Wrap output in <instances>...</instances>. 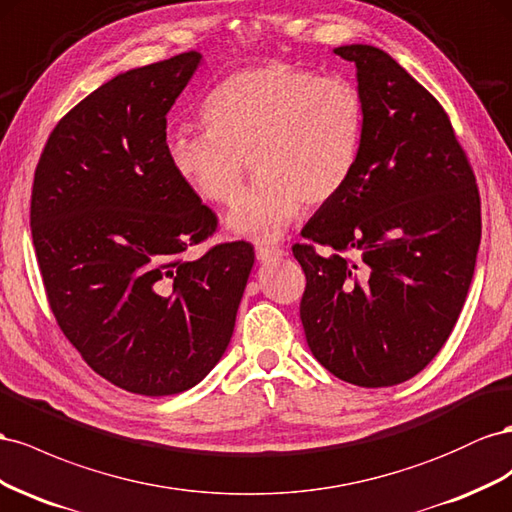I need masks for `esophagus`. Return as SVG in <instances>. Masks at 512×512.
Instances as JSON below:
<instances>
[{"instance_id": "esophagus-1", "label": "esophagus", "mask_w": 512, "mask_h": 512, "mask_svg": "<svg viewBox=\"0 0 512 512\" xmlns=\"http://www.w3.org/2000/svg\"><path fill=\"white\" fill-rule=\"evenodd\" d=\"M255 255L259 261H270V259H281L285 251L281 246H268V244H259L255 248Z\"/></svg>"}]
</instances>
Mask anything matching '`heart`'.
<instances>
[{
  "instance_id": "b5f03b06",
  "label": "heart",
  "mask_w": 512,
  "mask_h": 512,
  "mask_svg": "<svg viewBox=\"0 0 512 512\" xmlns=\"http://www.w3.org/2000/svg\"><path fill=\"white\" fill-rule=\"evenodd\" d=\"M206 130L167 135L169 165L188 191L227 208L259 182L229 216L238 236L281 238L302 203L319 208L352 180L367 130L360 87L287 62L233 72L203 107Z\"/></svg>"
}]
</instances>
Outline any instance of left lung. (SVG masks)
I'll return each mask as SVG.
<instances>
[{"label":"left lung","mask_w":512,"mask_h":512,"mask_svg":"<svg viewBox=\"0 0 512 512\" xmlns=\"http://www.w3.org/2000/svg\"><path fill=\"white\" fill-rule=\"evenodd\" d=\"M334 53L356 64L367 130L352 180L291 246L306 276L300 319L332 375L386 388L425 369L457 324L480 244V195L429 90L375 47Z\"/></svg>","instance_id":"1"}]
</instances>
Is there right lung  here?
<instances>
[{
	"label": "right lung",
	"mask_w": 512,
	"mask_h": 512,
	"mask_svg": "<svg viewBox=\"0 0 512 512\" xmlns=\"http://www.w3.org/2000/svg\"><path fill=\"white\" fill-rule=\"evenodd\" d=\"M197 51L128 70L57 122L34 173L29 225L51 313L111 384L143 397L193 388L221 360L253 246L214 236L216 214L175 178L167 113Z\"/></svg>",
	"instance_id": "1"
}]
</instances>
